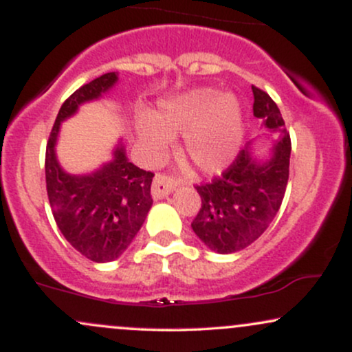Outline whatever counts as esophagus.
Masks as SVG:
<instances>
[{
	"instance_id": "obj_1",
	"label": "esophagus",
	"mask_w": 352,
	"mask_h": 352,
	"mask_svg": "<svg viewBox=\"0 0 352 352\" xmlns=\"http://www.w3.org/2000/svg\"><path fill=\"white\" fill-rule=\"evenodd\" d=\"M173 188H175V182H173L172 179H168V177L157 173V175L153 177V182H152V199L162 200V199H165V197L170 195V193L173 192Z\"/></svg>"
}]
</instances>
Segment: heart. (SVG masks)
I'll use <instances>...</instances> for the list:
<instances>
[{
	"label": "heart",
	"mask_w": 352,
	"mask_h": 352,
	"mask_svg": "<svg viewBox=\"0 0 352 352\" xmlns=\"http://www.w3.org/2000/svg\"><path fill=\"white\" fill-rule=\"evenodd\" d=\"M243 111L233 94L192 89L162 100L152 119H142L137 135L152 160H160L170 137L184 134L182 152L200 172L218 173L235 160L243 142Z\"/></svg>",
	"instance_id": "1"
}]
</instances>
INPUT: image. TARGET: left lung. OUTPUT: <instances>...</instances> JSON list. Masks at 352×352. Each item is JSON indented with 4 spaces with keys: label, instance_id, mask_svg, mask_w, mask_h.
<instances>
[{
    "label": "left lung",
    "instance_id": "8db88e82",
    "mask_svg": "<svg viewBox=\"0 0 352 352\" xmlns=\"http://www.w3.org/2000/svg\"><path fill=\"white\" fill-rule=\"evenodd\" d=\"M253 89V114L261 119V129L278 137L268 153L258 157L256 139L246 144L236 160L220 179L197 187L201 208L192 228L201 243L220 254L236 253L265 233L276 217L289 177L292 140L280 109L266 92Z\"/></svg>",
    "mask_w": 352,
    "mask_h": 352
}]
</instances>
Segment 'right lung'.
<instances>
[{
    "mask_svg": "<svg viewBox=\"0 0 352 352\" xmlns=\"http://www.w3.org/2000/svg\"><path fill=\"white\" fill-rule=\"evenodd\" d=\"M119 80L107 72L79 87L59 109L46 147V188L58 228L80 254L96 263H109L122 254L152 207V172L127 159L122 139L111 159L87 173H71L59 164L56 145L60 124L87 102L104 99Z\"/></svg>",
    "mask_w": 352,
    "mask_h": 352,
    "instance_id": "add662e5",
    "label": "right lung"
}]
</instances>
